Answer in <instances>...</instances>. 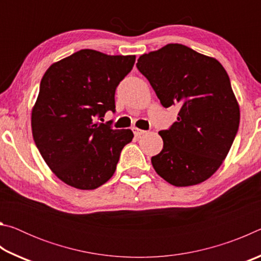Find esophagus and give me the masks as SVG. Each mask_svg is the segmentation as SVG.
<instances>
[{
  "mask_svg": "<svg viewBox=\"0 0 261 261\" xmlns=\"http://www.w3.org/2000/svg\"><path fill=\"white\" fill-rule=\"evenodd\" d=\"M132 131H134V134H135L136 137H140V136H143V135L146 134V131L140 130V129H138V127H132Z\"/></svg>",
  "mask_w": 261,
  "mask_h": 261,
  "instance_id": "obj_1",
  "label": "esophagus"
}]
</instances>
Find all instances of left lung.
I'll list each match as a JSON object with an SVG mask.
<instances>
[{
	"mask_svg": "<svg viewBox=\"0 0 261 261\" xmlns=\"http://www.w3.org/2000/svg\"><path fill=\"white\" fill-rule=\"evenodd\" d=\"M137 68L163 107H180L170 129L159 132L163 148L151 159L158 175L175 187L208 179L226 159L240 125L227 71L214 57L179 43L141 55Z\"/></svg>",
	"mask_w": 261,
	"mask_h": 261,
	"instance_id": "obj_1",
	"label": "left lung"
}]
</instances>
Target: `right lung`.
<instances>
[{"label":"right lung","mask_w":261,"mask_h":261,"mask_svg":"<svg viewBox=\"0 0 261 261\" xmlns=\"http://www.w3.org/2000/svg\"><path fill=\"white\" fill-rule=\"evenodd\" d=\"M135 55L82 49L53 63L40 83L31 124L34 143L62 182L94 190L114 175L132 131L100 123L115 112V90L131 71Z\"/></svg>","instance_id":"add662e5"}]
</instances>
